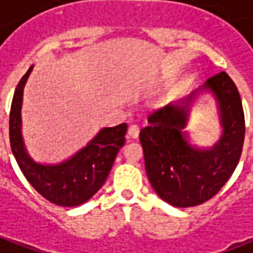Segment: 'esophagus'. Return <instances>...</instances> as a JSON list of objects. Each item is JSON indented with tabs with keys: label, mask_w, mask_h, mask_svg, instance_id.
I'll return each mask as SVG.
<instances>
[{
	"label": "esophagus",
	"mask_w": 253,
	"mask_h": 253,
	"mask_svg": "<svg viewBox=\"0 0 253 253\" xmlns=\"http://www.w3.org/2000/svg\"><path fill=\"white\" fill-rule=\"evenodd\" d=\"M127 135H128V138H131V139H137L138 135H139V127L135 126V125H131V126L128 127Z\"/></svg>",
	"instance_id": "34e87169"
}]
</instances>
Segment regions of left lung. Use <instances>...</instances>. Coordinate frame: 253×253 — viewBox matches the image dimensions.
I'll list each match as a JSON object with an SVG mask.
<instances>
[{
	"label": "left lung",
	"mask_w": 253,
	"mask_h": 253,
	"mask_svg": "<svg viewBox=\"0 0 253 253\" xmlns=\"http://www.w3.org/2000/svg\"><path fill=\"white\" fill-rule=\"evenodd\" d=\"M203 93L217 105L221 134L210 148L190 142L185 128L190 108ZM139 132L145 168L156 194L175 207L202 205L221 190L239 164L245 135L244 111L236 85L225 72L149 116Z\"/></svg>",
	"instance_id": "left-lung-1"
}]
</instances>
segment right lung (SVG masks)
I'll use <instances>...</instances> for the list:
<instances>
[{
  "label": "right lung",
  "mask_w": 253,
  "mask_h": 253,
  "mask_svg": "<svg viewBox=\"0 0 253 253\" xmlns=\"http://www.w3.org/2000/svg\"><path fill=\"white\" fill-rule=\"evenodd\" d=\"M34 66L28 69L14 90L10 116V148L20 169L43 198L58 206L73 207L89 201L103 187L118 152L126 141L127 125L103 127L84 148L58 164H43L31 157L23 138V92Z\"/></svg>",
  "instance_id": "add662e5"
}]
</instances>
